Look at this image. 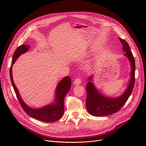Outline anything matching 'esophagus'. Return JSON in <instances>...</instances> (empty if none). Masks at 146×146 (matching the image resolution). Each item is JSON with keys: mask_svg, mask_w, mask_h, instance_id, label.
<instances>
[{"mask_svg": "<svg viewBox=\"0 0 146 146\" xmlns=\"http://www.w3.org/2000/svg\"><path fill=\"white\" fill-rule=\"evenodd\" d=\"M81 83V79H80V78H77L75 79V80L74 81L73 84H74V86H78V85L80 84Z\"/></svg>", "mask_w": 146, "mask_h": 146, "instance_id": "1", "label": "esophagus"}]
</instances>
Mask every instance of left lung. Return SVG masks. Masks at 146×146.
Masks as SVG:
<instances>
[{
	"label": "left lung",
	"mask_w": 146,
	"mask_h": 146,
	"mask_svg": "<svg viewBox=\"0 0 146 146\" xmlns=\"http://www.w3.org/2000/svg\"><path fill=\"white\" fill-rule=\"evenodd\" d=\"M119 39L122 45L123 51L125 52L124 56L127 58L131 65L129 81L127 88L122 94L117 97H109L102 94L96 87L93 82L94 74L91 75L88 77L89 81L86 85L87 92L86 108L88 112L93 116H106L117 112L127 101L132 92L135 74L134 57L127 41L121 38Z\"/></svg>",
	"instance_id": "8db88e82"
}]
</instances>
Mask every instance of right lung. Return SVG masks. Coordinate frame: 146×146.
Wrapping results in <instances>:
<instances>
[{"label":"right lung","instance_id":"obj_1","mask_svg":"<svg viewBox=\"0 0 146 146\" xmlns=\"http://www.w3.org/2000/svg\"><path fill=\"white\" fill-rule=\"evenodd\" d=\"M30 46L21 45L16 49L13 54L12 64L10 69V76L13 87L20 105L27 114L35 119L47 122L56 121L59 119L64 115V98L71 88V79L69 76H66L58 82L55 88V98L51 103L40 108H33L29 106L22 99L18 88L14 84L13 78L12 68L18 57L21 55L27 52Z\"/></svg>","mask_w":146,"mask_h":146}]
</instances>
